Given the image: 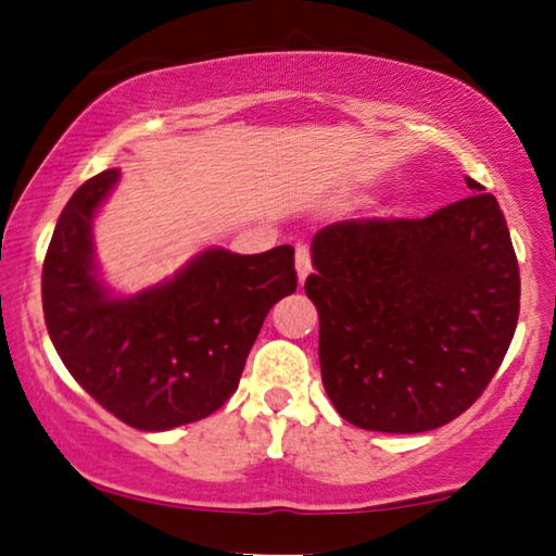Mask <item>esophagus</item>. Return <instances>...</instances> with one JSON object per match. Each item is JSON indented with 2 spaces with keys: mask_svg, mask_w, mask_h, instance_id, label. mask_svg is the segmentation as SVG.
<instances>
[{
  "mask_svg": "<svg viewBox=\"0 0 556 556\" xmlns=\"http://www.w3.org/2000/svg\"><path fill=\"white\" fill-rule=\"evenodd\" d=\"M295 268H298L300 283H305V278L313 273V258H309V249L303 247V243L295 249Z\"/></svg>",
  "mask_w": 556,
  "mask_h": 556,
  "instance_id": "esophagus-1",
  "label": "esophagus"
}]
</instances>
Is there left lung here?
I'll list each match as a JSON object with an SVG mask.
<instances>
[{
    "label": "left lung",
    "mask_w": 556,
    "mask_h": 556,
    "mask_svg": "<svg viewBox=\"0 0 556 556\" xmlns=\"http://www.w3.org/2000/svg\"><path fill=\"white\" fill-rule=\"evenodd\" d=\"M425 219L319 229L305 293L319 313V368L337 413L362 430H437L479 401L513 342L520 270L493 194Z\"/></svg>",
    "instance_id": "1"
}]
</instances>
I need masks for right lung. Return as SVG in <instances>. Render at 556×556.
Here are the masks:
<instances>
[{"instance_id": "add662e5", "label": "right lung", "mask_w": 556, "mask_h": 556, "mask_svg": "<svg viewBox=\"0 0 556 556\" xmlns=\"http://www.w3.org/2000/svg\"><path fill=\"white\" fill-rule=\"evenodd\" d=\"M116 180V168L94 175L58 217L43 317L65 368L104 410L163 432L212 415L237 391L268 309L295 293V251L207 249L165 283L114 298L97 278L92 219Z\"/></svg>"}]
</instances>
